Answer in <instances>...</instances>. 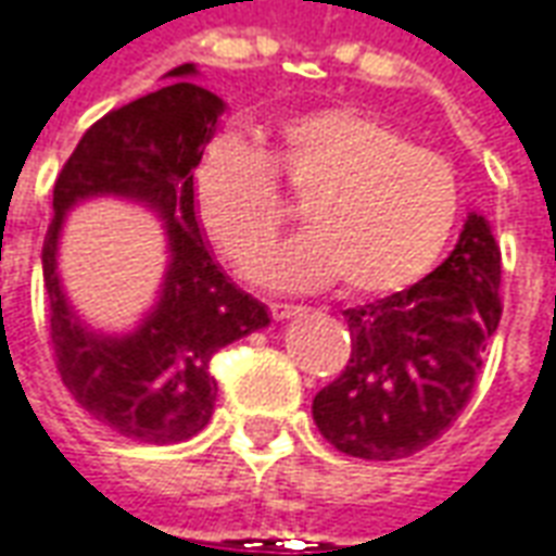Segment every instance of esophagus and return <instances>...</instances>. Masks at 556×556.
<instances>
[{
  "label": "esophagus",
  "mask_w": 556,
  "mask_h": 556,
  "mask_svg": "<svg viewBox=\"0 0 556 556\" xmlns=\"http://www.w3.org/2000/svg\"><path fill=\"white\" fill-rule=\"evenodd\" d=\"M303 306H289V303H274L270 306V315L277 318V321H289V318H294V315H301Z\"/></svg>",
  "instance_id": "34e87169"
}]
</instances>
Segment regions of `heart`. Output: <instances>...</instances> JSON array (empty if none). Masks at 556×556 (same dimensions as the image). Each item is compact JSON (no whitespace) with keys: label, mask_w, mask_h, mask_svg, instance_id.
Segmentation results:
<instances>
[{"label":"heart","mask_w":556,"mask_h":556,"mask_svg":"<svg viewBox=\"0 0 556 556\" xmlns=\"http://www.w3.org/2000/svg\"><path fill=\"white\" fill-rule=\"evenodd\" d=\"M279 175L306 197L309 229L255 270L270 289L342 279L363 298L396 294L429 274L453 238L462 190L453 163L354 106H321L274 127L270 154L223 134L193 169L199 217L231 265L250 267L286 219Z\"/></svg>","instance_id":"obj_1"}]
</instances>
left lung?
Listing matches in <instances>:
<instances>
[{
  "label": "left lung",
  "mask_w": 556,
  "mask_h": 556,
  "mask_svg": "<svg viewBox=\"0 0 556 556\" xmlns=\"http://www.w3.org/2000/svg\"><path fill=\"white\" fill-rule=\"evenodd\" d=\"M501 250L470 211L453 253L390 298L345 309L351 361L313 399L318 431L339 453L393 462L441 438L473 393L482 351L501 325Z\"/></svg>",
  "instance_id": "1"
}]
</instances>
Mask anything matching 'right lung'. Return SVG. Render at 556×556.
<instances>
[{
	"label": "right lung",
	"instance_id": "obj_1",
	"mask_svg": "<svg viewBox=\"0 0 556 556\" xmlns=\"http://www.w3.org/2000/svg\"><path fill=\"white\" fill-rule=\"evenodd\" d=\"M193 62L163 86L86 130L53 187V223L41 250L59 375L79 408L146 443H178L205 429L217 402L211 357L270 325L265 303L231 282L202 235L193 169L226 103L195 86ZM91 198H122L164 223L167 270L152 309L130 331L91 328L58 274L66 214Z\"/></svg>",
	"mask_w": 556,
	"mask_h": 556
}]
</instances>
